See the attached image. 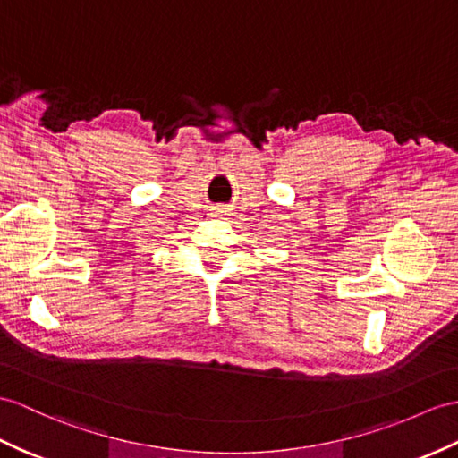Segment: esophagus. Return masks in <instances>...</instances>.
I'll return each instance as SVG.
<instances>
[{
  "mask_svg": "<svg viewBox=\"0 0 458 458\" xmlns=\"http://www.w3.org/2000/svg\"><path fill=\"white\" fill-rule=\"evenodd\" d=\"M221 214H223V211H221Z\"/></svg>",
  "mask_w": 458,
  "mask_h": 458,
  "instance_id": "obj_1",
  "label": "esophagus"
}]
</instances>
